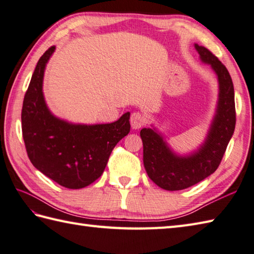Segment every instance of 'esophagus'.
<instances>
[{
    "label": "esophagus",
    "instance_id": "1",
    "mask_svg": "<svg viewBox=\"0 0 254 254\" xmlns=\"http://www.w3.org/2000/svg\"><path fill=\"white\" fill-rule=\"evenodd\" d=\"M130 122L132 128H134V130H138V128H141L145 124V118L142 113L133 112L131 115Z\"/></svg>",
    "mask_w": 254,
    "mask_h": 254
}]
</instances>
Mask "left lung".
Instances as JSON below:
<instances>
[{
  "mask_svg": "<svg viewBox=\"0 0 254 254\" xmlns=\"http://www.w3.org/2000/svg\"><path fill=\"white\" fill-rule=\"evenodd\" d=\"M202 63L217 77L218 98L204 141L196 149L180 154L166 141L157 127L141 130L143 161L148 177L164 190L178 191L196 185L214 174L223 159L236 126L235 90L227 68L206 48L194 44Z\"/></svg>",
  "mask_w": 254,
  "mask_h": 254,
  "instance_id": "1",
  "label": "left lung"
}]
</instances>
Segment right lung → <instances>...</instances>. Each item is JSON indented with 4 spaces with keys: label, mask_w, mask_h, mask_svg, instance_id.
Returning a JSON list of instances; mask_svg holds the SVG:
<instances>
[{
    "label": "right lung",
    "mask_w": 254,
    "mask_h": 254,
    "mask_svg": "<svg viewBox=\"0 0 254 254\" xmlns=\"http://www.w3.org/2000/svg\"><path fill=\"white\" fill-rule=\"evenodd\" d=\"M56 47L38 61L26 91L21 128L31 164L67 189L89 186L102 175L117 143L130 132V112L112 123H73L53 115L44 95V76Z\"/></svg>",
    "instance_id": "1"
}]
</instances>
